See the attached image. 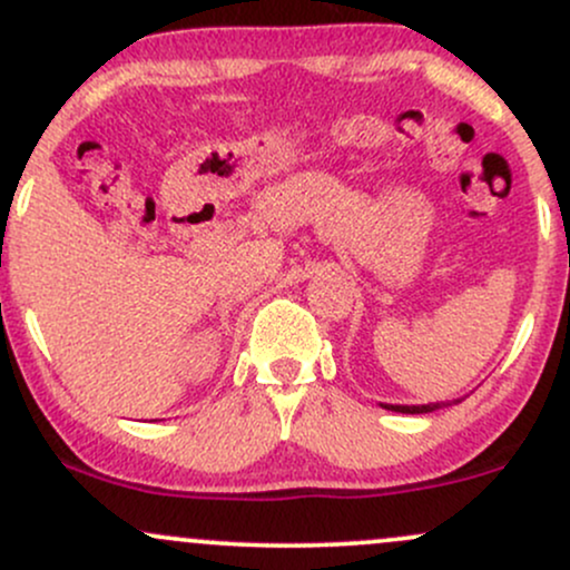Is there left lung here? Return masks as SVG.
Wrapping results in <instances>:
<instances>
[{
  "instance_id": "8db88e82",
  "label": "left lung",
  "mask_w": 570,
  "mask_h": 570,
  "mask_svg": "<svg viewBox=\"0 0 570 570\" xmlns=\"http://www.w3.org/2000/svg\"><path fill=\"white\" fill-rule=\"evenodd\" d=\"M389 410L394 412H407V415H421V412H434L444 407V402H434V404H385Z\"/></svg>"
}]
</instances>
